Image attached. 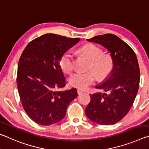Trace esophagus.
I'll use <instances>...</instances> for the list:
<instances>
[{
    "instance_id": "esophagus-1",
    "label": "esophagus",
    "mask_w": 149,
    "mask_h": 149,
    "mask_svg": "<svg viewBox=\"0 0 149 149\" xmlns=\"http://www.w3.org/2000/svg\"><path fill=\"white\" fill-rule=\"evenodd\" d=\"M82 92H83V91H82V90H80V89H78V90H77V93H78V94H79V95L81 94V93H82Z\"/></svg>"
}]
</instances>
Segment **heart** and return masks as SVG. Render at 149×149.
I'll return each mask as SVG.
<instances>
[{
	"label": "heart",
	"instance_id": "obj_1",
	"mask_svg": "<svg viewBox=\"0 0 149 149\" xmlns=\"http://www.w3.org/2000/svg\"><path fill=\"white\" fill-rule=\"evenodd\" d=\"M80 54L90 60V69L94 70L99 78L102 79L109 74L113 63L110 56L103 54L100 47L93 44H85L79 49ZM73 54L71 52H63L60 57L59 64L61 70L65 73H70L73 69ZM96 75L92 70L86 72H75L69 78V83L72 87L84 89L94 82Z\"/></svg>",
	"mask_w": 149,
	"mask_h": 149
}]
</instances>
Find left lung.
I'll return each instance as SVG.
<instances>
[{"instance_id":"8db88e82","label":"left lung","mask_w":149,"mask_h":149,"mask_svg":"<svg viewBox=\"0 0 149 149\" xmlns=\"http://www.w3.org/2000/svg\"><path fill=\"white\" fill-rule=\"evenodd\" d=\"M88 41L100 44L111 53L113 69L96 88L108 93L91 94L85 113L91 120L100 125H112L124 118L131 109L139 86L140 70L134 51L113 34L95 36Z\"/></svg>"}]
</instances>
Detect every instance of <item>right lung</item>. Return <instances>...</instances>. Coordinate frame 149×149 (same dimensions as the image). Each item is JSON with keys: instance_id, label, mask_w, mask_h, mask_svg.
<instances>
[{"instance_id": "right-lung-1", "label": "right lung", "mask_w": 149, "mask_h": 149, "mask_svg": "<svg viewBox=\"0 0 149 149\" xmlns=\"http://www.w3.org/2000/svg\"><path fill=\"white\" fill-rule=\"evenodd\" d=\"M80 40L55 34L34 39L25 47L18 63L17 86L25 113L36 123L49 126L64 118L77 90H54L66 85L59 64L60 57Z\"/></svg>"}]
</instances>
